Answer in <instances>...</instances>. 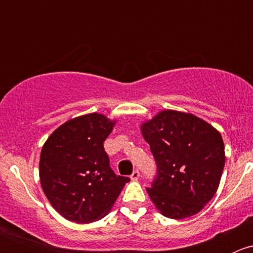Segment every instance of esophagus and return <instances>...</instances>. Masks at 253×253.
<instances>
[{
    "label": "esophagus",
    "mask_w": 253,
    "mask_h": 253,
    "mask_svg": "<svg viewBox=\"0 0 253 253\" xmlns=\"http://www.w3.org/2000/svg\"><path fill=\"white\" fill-rule=\"evenodd\" d=\"M139 171L138 170H134L133 172H132V175H131V180H133V181H137L139 178Z\"/></svg>",
    "instance_id": "esophagus-1"
}]
</instances>
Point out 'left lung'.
<instances>
[{
	"mask_svg": "<svg viewBox=\"0 0 253 253\" xmlns=\"http://www.w3.org/2000/svg\"><path fill=\"white\" fill-rule=\"evenodd\" d=\"M158 174L150 200L164 216L183 219L202 211L219 187L225 152L218 129L188 112L163 110L141 125Z\"/></svg>",
	"mask_w": 253,
	"mask_h": 253,
	"instance_id": "8db88e82",
	"label": "left lung"
}]
</instances>
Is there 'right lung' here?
<instances>
[{"label":"right lung","mask_w":253,"mask_h":253,"mask_svg":"<svg viewBox=\"0 0 253 253\" xmlns=\"http://www.w3.org/2000/svg\"><path fill=\"white\" fill-rule=\"evenodd\" d=\"M115 124L98 112L75 117L42 145L40 183L51 206L67 220L86 224L104 218L129 181L112 171L104 149Z\"/></svg>","instance_id":"obj_1"}]
</instances>
